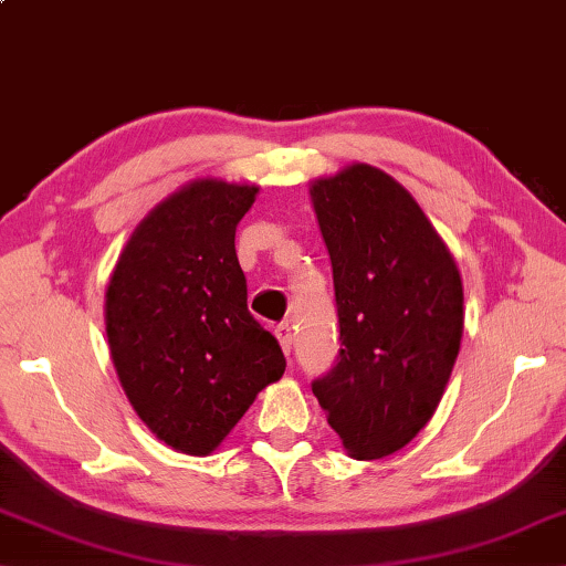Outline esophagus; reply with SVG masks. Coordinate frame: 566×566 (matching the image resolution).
I'll return each instance as SVG.
<instances>
[{
    "label": "esophagus",
    "mask_w": 566,
    "mask_h": 566,
    "mask_svg": "<svg viewBox=\"0 0 566 566\" xmlns=\"http://www.w3.org/2000/svg\"><path fill=\"white\" fill-rule=\"evenodd\" d=\"M275 337H279L281 349L285 352L287 357H291V349H293V329H291V325L281 323L279 327H275Z\"/></svg>",
    "instance_id": "34e87169"
}]
</instances>
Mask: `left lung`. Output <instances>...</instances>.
Listing matches in <instances>:
<instances>
[{
	"mask_svg": "<svg viewBox=\"0 0 566 566\" xmlns=\"http://www.w3.org/2000/svg\"><path fill=\"white\" fill-rule=\"evenodd\" d=\"M333 261L337 365L313 394L347 455L403 449L439 409L463 337V281L416 199L381 169L352 163L311 182Z\"/></svg>",
	"mask_w": 566,
	"mask_h": 566,
	"instance_id": "left-lung-1",
	"label": "left lung"
}]
</instances>
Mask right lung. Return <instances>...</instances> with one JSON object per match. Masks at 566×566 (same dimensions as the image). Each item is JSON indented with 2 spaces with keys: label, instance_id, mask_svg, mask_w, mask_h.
Wrapping results in <instances>:
<instances>
[{
  "label": "right lung",
  "instance_id": "obj_1",
  "mask_svg": "<svg viewBox=\"0 0 566 566\" xmlns=\"http://www.w3.org/2000/svg\"><path fill=\"white\" fill-rule=\"evenodd\" d=\"M259 185L191 179L137 223L105 291V333L127 401L159 441L214 453L285 371L255 323L237 227Z\"/></svg>",
  "mask_w": 566,
  "mask_h": 566
}]
</instances>
